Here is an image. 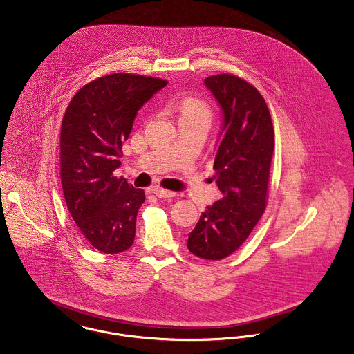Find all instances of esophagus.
Segmentation results:
<instances>
[{"label":"esophagus","mask_w":354,"mask_h":354,"mask_svg":"<svg viewBox=\"0 0 354 354\" xmlns=\"http://www.w3.org/2000/svg\"><path fill=\"white\" fill-rule=\"evenodd\" d=\"M152 194H155L158 198H174L176 194L174 191H168L163 188L153 187L149 189Z\"/></svg>","instance_id":"esophagus-1"}]
</instances>
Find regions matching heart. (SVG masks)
Segmentation results:
<instances>
[{
	"label": "heart",
	"instance_id": "heart-1",
	"mask_svg": "<svg viewBox=\"0 0 354 354\" xmlns=\"http://www.w3.org/2000/svg\"><path fill=\"white\" fill-rule=\"evenodd\" d=\"M172 109L178 111L180 115V119L185 118H205L209 120V109L207 105L205 104L202 100L194 99V97H187L182 99L179 102H175L172 104Z\"/></svg>",
	"mask_w": 354,
	"mask_h": 354
}]
</instances>
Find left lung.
Masks as SVG:
<instances>
[{
	"instance_id": "left-lung-1",
	"label": "left lung",
	"mask_w": 354,
	"mask_h": 354,
	"mask_svg": "<svg viewBox=\"0 0 354 354\" xmlns=\"http://www.w3.org/2000/svg\"><path fill=\"white\" fill-rule=\"evenodd\" d=\"M205 86L222 112L212 179L223 198L202 212L187 248L199 258L218 261L246 241L265 211L274 128L265 99L251 84L216 75L205 79Z\"/></svg>"
}]
</instances>
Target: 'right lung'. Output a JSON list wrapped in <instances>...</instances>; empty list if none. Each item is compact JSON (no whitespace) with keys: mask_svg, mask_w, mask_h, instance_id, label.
Here are the masks:
<instances>
[{"mask_svg":"<svg viewBox=\"0 0 354 354\" xmlns=\"http://www.w3.org/2000/svg\"><path fill=\"white\" fill-rule=\"evenodd\" d=\"M166 80L115 73L96 79L73 96L60 135L62 185L66 207L84 238L105 254L129 249L146 194L113 171L138 111Z\"/></svg>","mask_w":354,"mask_h":354,"instance_id":"add662e5","label":"right lung"}]
</instances>
